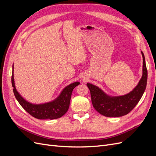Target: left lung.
Segmentation results:
<instances>
[{
    "label": "left lung",
    "mask_w": 156,
    "mask_h": 156,
    "mask_svg": "<svg viewBox=\"0 0 156 156\" xmlns=\"http://www.w3.org/2000/svg\"><path fill=\"white\" fill-rule=\"evenodd\" d=\"M143 58V76L137 86L129 94L121 96H109L98 87L87 83L90 92L93 107L101 115L107 117H119L124 116L133 109L142 98L147 84L148 72L145 58L141 51Z\"/></svg>",
    "instance_id": "8db88e82"
}]
</instances>
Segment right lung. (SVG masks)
Segmentation results:
<instances>
[{
    "label": "right lung",
    "mask_w": 156,
    "mask_h": 156,
    "mask_svg": "<svg viewBox=\"0 0 156 156\" xmlns=\"http://www.w3.org/2000/svg\"><path fill=\"white\" fill-rule=\"evenodd\" d=\"M80 84L75 82L67 86L61 92L60 96L53 101L44 103V104H32L23 98L15 87L13 78V65L12 75V84L13 91L16 98L21 107L29 114L36 119L40 120L56 119L62 116L69 108L71 97L73 90Z\"/></svg>",
    "instance_id": "add662e5"
}]
</instances>
